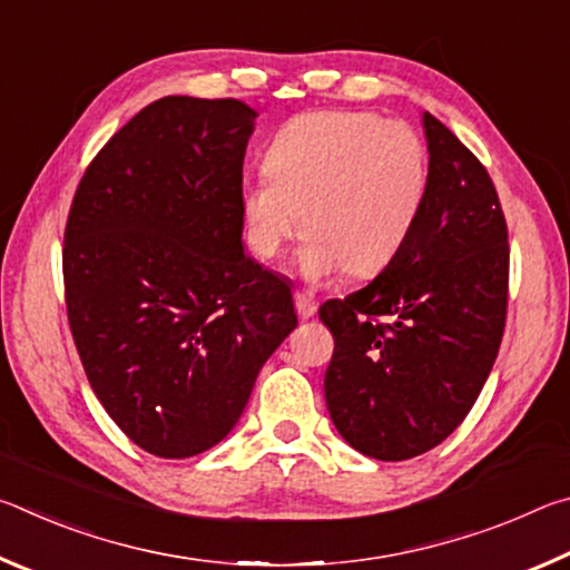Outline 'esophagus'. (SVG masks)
<instances>
[{
    "instance_id": "34e87169",
    "label": "esophagus",
    "mask_w": 570,
    "mask_h": 570,
    "mask_svg": "<svg viewBox=\"0 0 570 570\" xmlns=\"http://www.w3.org/2000/svg\"><path fill=\"white\" fill-rule=\"evenodd\" d=\"M294 302H296V312H298V316H302V320H312V316L316 314V308H320L316 298L304 294V292H296Z\"/></svg>"
}]
</instances>
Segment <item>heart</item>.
I'll return each instance as SVG.
<instances>
[{
	"instance_id": "1",
	"label": "heart",
	"mask_w": 570,
	"mask_h": 570,
	"mask_svg": "<svg viewBox=\"0 0 570 570\" xmlns=\"http://www.w3.org/2000/svg\"><path fill=\"white\" fill-rule=\"evenodd\" d=\"M428 186V148L412 125L316 110L276 130L264 173L238 190V208L258 258H276L302 224L296 268L308 282L372 276L410 240Z\"/></svg>"
}]
</instances>
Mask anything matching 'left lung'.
I'll use <instances>...</instances> for the list:
<instances>
[{
    "instance_id": "8db88e82",
    "label": "left lung",
    "mask_w": 570,
    "mask_h": 570,
    "mask_svg": "<svg viewBox=\"0 0 570 570\" xmlns=\"http://www.w3.org/2000/svg\"><path fill=\"white\" fill-rule=\"evenodd\" d=\"M430 186L417 226L360 292L322 304L334 334L324 397L334 428L374 460H410L465 420L500 350L508 226L482 163L422 115Z\"/></svg>"
}]
</instances>
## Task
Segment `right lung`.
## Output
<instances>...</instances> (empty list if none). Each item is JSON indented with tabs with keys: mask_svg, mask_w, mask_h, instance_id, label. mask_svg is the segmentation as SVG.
Returning a JSON list of instances; mask_svg holds the SVG:
<instances>
[{
	"mask_svg": "<svg viewBox=\"0 0 570 570\" xmlns=\"http://www.w3.org/2000/svg\"><path fill=\"white\" fill-rule=\"evenodd\" d=\"M256 110L168 95L105 142L77 186L62 274L92 392L135 445H218L296 326L292 288L246 256L238 190Z\"/></svg>",
	"mask_w": 570,
	"mask_h": 570,
	"instance_id": "add662e5",
	"label": "right lung"
}]
</instances>
